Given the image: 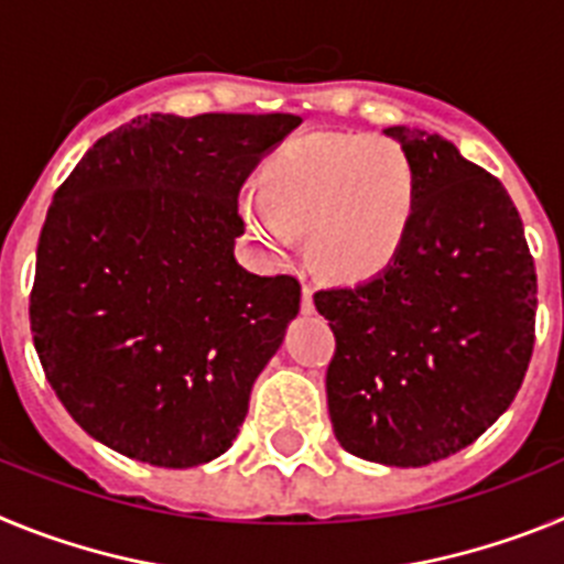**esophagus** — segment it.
Segmentation results:
<instances>
[{
	"label": "esophagus",
	"mask_w": 564,
	"mask_h": 564,
	"mask_svg": "<svg viewBox=\"0 0 564 564\" xmlns=\"http://www.w3.org/2000/svg\"><path fill=\"white\" fill-rule=\"evenodd\" d=\"M316 311V305H313V288L305 285L302 288V313H313Z\"/></svg>",
	"instance_id": "1"
}]
</instances>
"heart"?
Returning a JSON list of instances; mask_svg holds the SVG:
<instances>
[{"label": "heart", "instance_id": "obj_1", "mask_svg": "<svg viewBox=\"0 0 564 564\" xmlns=\"http://www.w3.org/2000/svg\"><path fill=\"white\" fill-rule=\"evenodd\" d=\"M242 214L257 239L285 253L305 234L311 262L333 279H367L401 251L415 212V172L390 138L311 134L276 149Z\"/></svg>", "mask_w": 564, "mask_h": 564}]
</instances>
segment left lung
Returning <instances> with one entry per match:
<instances>
[{
  "label": "left lung",
  "instance_id": "obj_1",
  "mask_svg": "<svg viewBox=\"0 0 564 564\" xmlns=\"http://www.w3.org/2000/svg\"><path fill=\"white\" fill-rule=\"evenodd\" d=\"M415 172V212L378 276L313 293L330 322L333 432L350 455L430 466L511 406L534 352L536 271L495 174L423 129L387 127Z\"/></svg>",
  "mask_w": 564,
  "mask_h": 564
}]
</instances>
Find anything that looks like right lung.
Returning a JSON list of instances; mask_svg holds the SVG:
<instances>
[{
  "label": "right lung",
  "instance_id": "right-lung-1",
  "mask_svg": "<svg viewBox=\"0 0 564 564\" xmlns=\"http://www.w3.org/2000/svg\"><path fill=\"white\" fill-rule=\"evenodd\" d=\"M299 115H138L58 186L30 291L39 361L87 435L188 468L239 435L299 313L296 276L237 265L239 188Z\"/></svg>",
  "mask_w": 564,
  "mask_h": 564
}]
</instances>
